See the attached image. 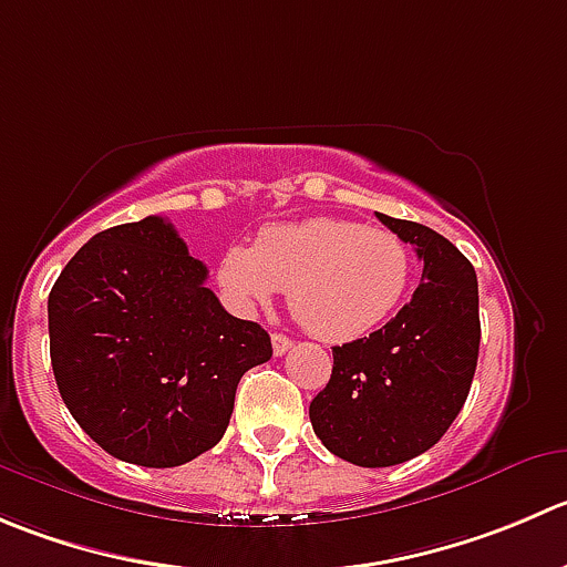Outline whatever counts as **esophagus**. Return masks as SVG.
Segmentation results:
<instances>
[{"label":"esophagus","mask_w":567,"mask_h":567,"mask_svg":"<svg viewBox=\"0 0 567 567\" xmlns=\"http://www.w3.org/2000/svg\"><path fill=\"white\" fill-rule=\"evenodd\" d=\"M271 346H274V354H277V357H282L285 351H288L290 346H293V340H290L288 334H279V332H274V334H271Z\"/></svg>","instance_id":"34e87169"}]
</instances>
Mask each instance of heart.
Here are the masks:
<instances>
[{
  "mask_svg": "<svg viewBox=\"0 0 567 567\" xmlns=\"http://www.w3.org/2000/svg\"><path fill=\"white\" fill-rule=\"evenodd\" d=\"M216 279L240 310L271 305L288 290L307 332L346 343L393 316L410 288L412 251L393 229L305 218L260 229L251 246H227Z\"/></svg>",
  "mask_w": 567,
  "mask_h": 567,
  "instance_id": "obj_1",
  "label": "heart"
}]
</instances>
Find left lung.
Segmentation results:
<instances>
[{"mask_svg": "<svg viewBox=\"0 0 567 567\" xmlns=\"http://www.w3.org/2000/svg\"><path fill=\"white\" fill-rule=\"evenodd\" d=\"M423 262L412 299L368 338L334 346L332 377L310 401L318 441L346 463L388 468L435 446L468 399L480 360V285L435 229L377 213Z\"/></svg>", "mask_w": 567, "mask_h": 567, "instance_id": "8db88e82", "label": "left lung"}]
</instances>
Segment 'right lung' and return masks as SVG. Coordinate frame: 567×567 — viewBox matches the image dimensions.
Instances as JSON below:
<instances>
[{
    "instance_id": "right-lung-1",
    "label": "right lung",
    "mask_w": 567,
    "mask_h": 567,
    "mask_svg": "<svg viewBox=\"0 0 567 567\" xmlns=\"http://www.w3.org/2000/svg\"><path fill=\"white\" fill-rule=\"evenodd\" d=\"M161 216L93 235L49 293V354L63 404L113 457L174 468L224 437L235 390L271 338L229 316Z\"/></svg>"
}]
</instances>
